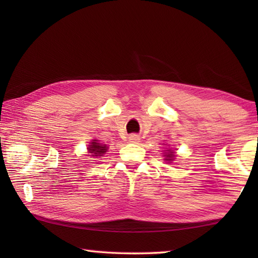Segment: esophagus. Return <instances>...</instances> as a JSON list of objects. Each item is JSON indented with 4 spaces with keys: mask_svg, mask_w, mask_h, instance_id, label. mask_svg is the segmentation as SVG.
I'll return each mask as SVG.
<instances>
[{
    "mask_svg": "<svg viewBox=\"0 0 258 258\" xmlns=\"http://www.w3.org/2000/svg\"><path fill=\"white\" fill-rule=\"evenodd\" d=\"M128 139H130V142L137 143V142L140 141V137H139V135H137V134H131Z\"/></svg>",
    "mask_w": 258,
    "mask_h": 258,
    "instance_id": "1",
    "label": "esophagus"
}]
</instances>
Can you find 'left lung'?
Masks as SVG:
<instances>
[{
    "label": "left lung",
    "instance_id": "left-lung-1",
    "mask_svg": "<svg viewBox=\"0 0 258 258\" xmlns=\"http://www.w3.org/2000/svg\"><path fill=\"white\" fill-rule=\"evenodd\" d=\"M166 156V160H168V161H172L173 159H174V157H175V155H174V152L173 151H171L169 150V152H168V155H165Z\"/></svg>",
    "mask_w": 258,
    "mask_h": 258
}]
</instances>
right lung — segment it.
I'll list each match as a JSON object with an SVG mask.
<instances>
[{
    "instance_id": "1",
    "label": "right lung",
    "mask_w": 258,
    "mask_h": 258,
    "mask_svg": "<svg viewBox=\"0 0 258 258\" xmlns=\"http://www.w3.org/2000/svg\"><path fill=\"white\" fill-rule=\"evenodd\" d=\"M89 152L91 154V157H98V156H102L104 152L107 151V146H102L100 145L99 142H97V140H93L92 143L89 146Z\"/></svg>"
}]
</instances>
